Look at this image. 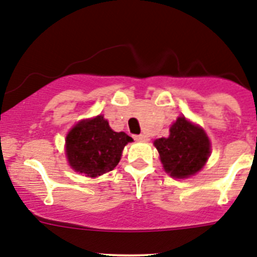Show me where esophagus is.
<instances>
[{"mask_svg": "<svg viewBox=\"0 0 257 257\" xmlns=\"http://www.w3.org/2000/svg\"><path fill=\"white\" fill-rule=\"evenodd\" d=\"M134 139H135L136 141H147L148 138L145 135H135L134 136Z\"/></svg>", "mask_w": 257, "mask_h": 257, "instance_id": "obj_1", "label": "esophagus"}]
</instances>
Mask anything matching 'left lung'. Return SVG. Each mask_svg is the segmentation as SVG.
Masks as SVG:
<instances>
[{"mask_svg": "<svg viewBox=\"0 0 257 257\" xmlns=\"http://www.w3.org/2000/svg\"><path fill=\"white\" fill-rule=\"evenodd\" d=\"M164 171L173 178L196 175L210 155V140L205 131L181 116L169 128L168 138L154 141Z\"/></svg>", "mask_w": 257, "mask_h": 257, "instance_id": "left-lung-1", "label": "left lung"}]
</instances>
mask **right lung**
Segmentation results:
<instances>
[{
	"mask_svg": "<svg viewBox=\"0 0 257 257\" xmlns=\"http://www.w3.org/2000/svg\"><path fill=\"white\" fill-rule=\"evenodd\" d=\"M133 138L116 133L99 114L77 122L66 136V155L75 172L98 177L112 171L121 161L122 150Z\"/></svg>",
	"mask_w": 257,
	"mask_h": 257,
	"instance_id": "obj_1",
	"label": "right lung"
}]
</instances>
